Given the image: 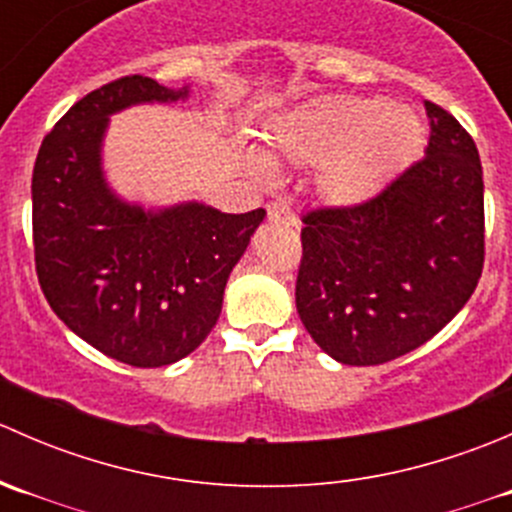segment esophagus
I'll return each instance as SVG.
<instances>
[{
  "label": "esophagus",
  "mask_w": 512,
  "mask_h": 512,
  "mask_svg": "<svg viewBox=\"0 0 512 512\" xmlns=\"http://www.w3.org/2000/svg\"><path fill=\"white\" fill-rule=\"evenodd\" d=\"M267 218H270V223L297 225V218H294V213L287 208L285 203H272L270 208H267Z\"/></svg>",
  "instance_id": "obj_1"
}]
</instances>
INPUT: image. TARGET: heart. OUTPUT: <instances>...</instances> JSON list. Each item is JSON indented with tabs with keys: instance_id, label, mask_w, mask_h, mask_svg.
I'll return each instance as SVG.
<instances>
[{
	"instance_id": "b5f03b06",
	"label": "heart",
	"mask_w": 512,
	"mask_h": 512,
	"mask_svg": "<svg viewBox=\"0 0 512 512\" xmlns=\"http://www.w3.org/2000/svg\"><path fill=\"white\" fill-rule=\"evenodd\" d=\"M421 116L401 103L369 96H327L280 113L265 131L275 163L317 165L314 190L339 210L379 198L414 160L423 143ZM265 173V163L252 158Z\"/></svg>"
}]
</instances>
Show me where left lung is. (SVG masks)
Returning <instances> with one entry per match:
<instances>
[{"label": "left lung", "instance_id": "1", "mask_svg": "<svg viewBox=\"0 0 512 512\" xmlns=\"http://www.w3.org/2000/svg\"><path fill=\"white\" fill-rule=\"evenodd\" d=\"M423 160L369 205L304 218L297 312L339 364L374 366L426 344L483 272V168L466 128L426 101Z\"/></svg>", "mask_w": 512, "mask_h": 512}]
</instances>
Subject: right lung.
<instances>
[{"label": "right lung", "instance_id": "1", "mask_svg": "<svg viewBox=\"0 0 512 512\" xmlns=\"http://www.w3.org/2000/svg\"><path fill=\"white\" fill-rule=\"evenodd\" d=\"M126 76L91 91L44 138L34 163L32 223L39 285L56 317L123 364L156 369L203 344L232 267L265 210L230 215L200 200L146 208L113 190L103 168L111 116L188 101Z\"/></svg>", "mask_w": 512, "mask_h": 512}]
</instances>
